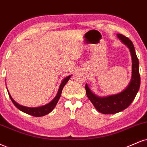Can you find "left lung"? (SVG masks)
<instances>
[{"mask_svg":"<svg viewBox=\"0 0 147 147\" xmlns=\"http://www.w3.org/2000/svg\"><path fill=\"white\" fill-rule=\"evenodd\" d=\"M118 38L129 49L132 59V77L126 89L117 94L105 97H99L92 92L86 84V94L98 112L102 114H116L127 108L131 103L139 90L140 76L139 72V61L136 55L135 48L132 42L125 35L118 33Z\"/></svg>","mask_w":147,"mask_h":147,"instance_id":"1","label":"left lung"}]
</instances>
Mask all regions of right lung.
I'll use <instances>...</instances> for the list:
<instances>
[{
	"label": "right lung",
	"mask_w": 147,
	"mask_h": 147,
	"mask_svg": "<svg viewBox=\"0 0 147 147\" xmlns=\"http://www.w3.org/2000/svg\"><path fill=\"white\" fill-rule=\"evenodd\" d=\"M70 77H71V75L67 77L66 78H65L62 81V82H61V84L59 86V90H58V92L56 96L53 98V100L52 101H51L49 103H48L47 105L44 106H41V107H24V106L19 105L18 103H17V102H16L13 98H12V97L11 96V95H10V94L9 93V91L7 90L9 96L10 98H11V101L13 103V105H15L18 109H20V111H22V112L26 113V114L31 115V116H35V117H40V116H45V115L49 114V113H50L51 111L54 109V107L56 106L58 100L59 99L60 96H61L63 88L64 87L65 85H66V83L68 82V81L70 79Z\"/></svg>",
	"instance_id": "1"
}]
</instances>
